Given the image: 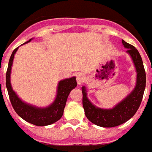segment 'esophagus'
<instances>
[{"mask_svg": "<svg viewBox=\"0 0 152 152\" xmlns=\"http://www.w3.org/2000/svg\"><path fill=\"white\" fill-rule=\"evenodd\" d=\"M85 81V76L82 74H78L77 75V85H82Z\"/></svg>", "mask_w": 152, "mask_h": 152, "instance_id": "obj_1", "label": "esophagus"}]
</instances>
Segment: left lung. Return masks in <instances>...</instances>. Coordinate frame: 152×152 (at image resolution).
<instances>
[{"instance_id": "left-lung-1", "label": "left lung", "mask_w": 152, "mask_h": 152, "mask_svg": "<svg viewBox=\"0 0 152 152\" xmlns=\"http://www.w3.org/2000/svg\"><path fill=\"white\" fill-rule=\"evenodd\" d=\"M122 45L127 48L133 59L137 71V83L134 89L127 96L111 109H103L93 105L87 97L86 88L82 86V104L85 114L91 122L101 127H115L123 124L135 115L139 108L146 86V74L141 56L137 48L122 40Z\"/></svg>"}]
</instances>
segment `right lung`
<instances>
[{"label":"right lung","instance_id":"1","mask_svg":"<svg viewBox=\"0 0 152 152\" xmlns=\"http://www.w3.org/2000/svg\"><path fill=\"white\" fill-rule=\"evenodd\" d=\"M31 40L32 39H30L24 44L30 42ZM18 48L19 47L15 48L12 53L8 62V70L6 72V87L8 89L11 104L18 115L31 124L37 126H48L53 124L60 119L63 116L67 97L70 94V91L77 86L76 77H72L66 78V79L61 80L59 82L55 100L53 104L47 107H37L31 104H26L17 96L11 86V70L12 66L14 56Z\"/></svg>","mask_w":152,"mask_h":152}]
</instances>
